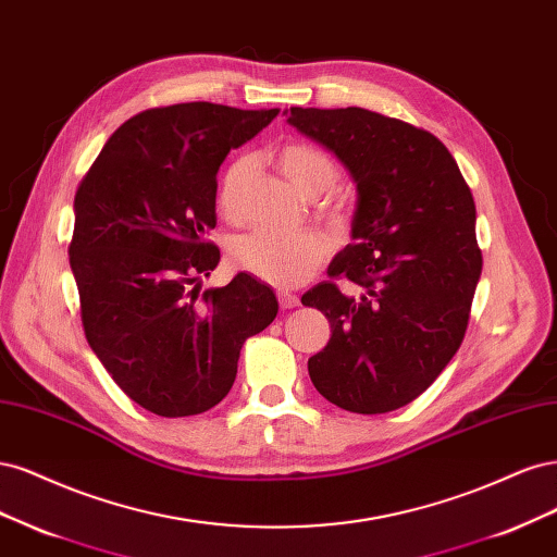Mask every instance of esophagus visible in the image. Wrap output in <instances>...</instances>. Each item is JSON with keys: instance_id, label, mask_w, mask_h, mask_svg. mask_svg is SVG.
Wrapping results in <instances>:
<instances>
[{"instance_id": "1", "label": "esophagus", "mask_w": 557, "mask_h": 557, "mask_svg": "<svg viewBox=\"0 0 557 557\" xmlns=\"http://www.w3.org/2000/svg\"><path fill=\"white\" fill-rule=\"evenodd\" d=\"M277 300H280V308L282 310H294L300 305V298L292 292H277Z\"/></svg>"}]
</instances>
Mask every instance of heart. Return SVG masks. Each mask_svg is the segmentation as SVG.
<instances>
[{"label": "heart", "mask_w": 557, "mask_h": 557, "mask_svg": "<svg viewBox=\"0 0 557 557\" xmlns=\"http://www.w3.org/2000/svg\"><path fill=\"white\" fill-rule=\"evenodd\" d=\"M277 166L296 191L308 199L326 194L337 183L335 161L308 143H289L277 152ZM257 169L252 154L238 157L220 187V208L231 220L243 218L247 187ZM329 243L319 233H282L273 228H255L236 238L228 249L231 261L240 271L275 286H296L308 280L324 261Z\"/></svg>", "instance_id": "b5f03b06"}]
</instances>
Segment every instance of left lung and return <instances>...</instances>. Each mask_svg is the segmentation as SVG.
Returning a JSON list of instances; mask_svg holds the SVG:
<instances>
[{
  "label": "left lung",
  "instance_id": "8db88e82",
  "mask_svg": "<svg viewBox=\"0 0 557 557\" xmlns=\"http://www.w3.org/2000/svg\"><path fill=\"white\" fill-rule=\"evenodd\" d=\"M356 185L351 240L329 265L361 294L321 282L300 298L331 321L308 361L314 388L356 414L398 409L433 384L458 351L481 277L476 208L444 143L366 109H292Z\"/></svg>",
  "mask_w": 557,
  "mask_h": 557
}]
</instances>
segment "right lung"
<instances>
[{
    "label": "right lung",
    "instance_id": "1",
    "mask_svg": "<svg viewBox=\"0 0 557 557\" xmlns=\"http://www.w3.org/2000/svg\"><path fill=\"white\" fill-rule=\"evenodd\" d=\"M280 109L194 101L127 120L106 140L74 201L71 273L89 347L127 396L159 417L226 398L247 337L273 324L271 286L238 273L201 292L220 263L218 171Z\"/></svg>",
    "mask_w": 557,
    "mask_h": 557
}]
</instances>
